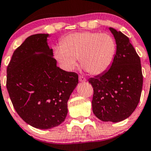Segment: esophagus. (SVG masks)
<instances>
[{"instance_id":"1","label":"esophagus","mask_w":151,"mask_h":151,"mask_svg":"<svg viewBox=\"0 0 151 151\" xmlns=\"http://www.w3.org/2000/svg\"><path fill=\"white\" fill-rule=\"evenodd\" d=\"M79 80H80V82H82V83L86 82V79L83 76H79Z\"/></svg>"}]
</instances>
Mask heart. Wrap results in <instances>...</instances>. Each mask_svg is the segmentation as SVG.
<instances>
[{"label": "heart", "mask_w": 151, "mask_h": 151, "mask_svg": "<svg viewBox=\"0 0 151 151\" xmlns=\"http://www.w3.org/2000/svg\"><path fill=\"white\" fill-rule=\"evenodd\" d=\"M116 44L111 35L94 32L74 33L66 36L61 46L55 50V58L66 71L74 69L79 58L80 65L91 74L104 72L112 64Z\"/></svg>", "instance_id": "obj_1"}]
</instances>
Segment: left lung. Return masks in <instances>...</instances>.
I'll use <instances>...</instances> for the list:
<instances>
[{"mask_svg":"<svg viewBox=\"0 0 151 151\" xmlns=\"http://www.w3.org/2000/svg\"><path fill=\"white\" fill-rule=\"evenodd\" d=\"M116 42V54L110 68L89 79L93 88L94 115L104 122H120L129 118L140 99L143 76L140 58L129 39L109 28Z\"/></svg>","mask_w":151,"mask_h":151,"instance_id":"8db88e82","label":"left lung"}]
</instances>
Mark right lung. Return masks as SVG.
Returning <instances> with one entry per match:
<instances>
[{"label": "right lung", "instance_id": "obj_1", "mask_svg": "<svg viewBox=\"0 0 151 151\" xmlns=\"http://www.w3.org/2000/svg\"><path fill=\"white\" fill-rule=\"evenodd\" d=\"M49 34L32 35L14 52L7 67L6 88L14 108L31 126L48 129L64 121L67 102L78 74L57 66Z\"/></svg>", "mask_w": 151, "mask_h": 151}]
</instances>
